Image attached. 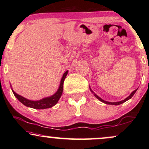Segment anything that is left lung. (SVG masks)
Masks as SVG:
<instances>
[{"label": "left lung", "mask_w": 149, "mask_h": 149, "mask_svg": "<svg viewBox=\"0 0 149 149\" xmlns=\"http://www.w3.org/2000/svg\"><path fill=\"white\" fill-rule=\"evenodd\" d=\"M137 89H136V90H134L133 92L132 93L130 94V95L128 96V97H127V98H125V100H122V101H120V102H107V101H104V100H103L102 99H101L100 97H99L98 96H97V95H95V94H94V95H95V96L96 97H97V99L99 100H100L101 102H104V103H106V104H113V105H118V104H122V103H123V102H125V101H127V100H128L129 99H130L131 97H132V96L134 95V94L135 93V92L137 91ZM93 92V91H92Z\"/></svg>", "instance_id": "obj_1"}]
</instances>
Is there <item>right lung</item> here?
Segmentation results:
<instances>
[{
	"label": "right lung",
	"instance_id": "right-lung-1",
	"mask_svg": "<svg viewBox=\"0 0 149 149\" xmlns=\"http://www.w3.org/2000/svg\"><path fill=\"white\" fill-rule=\"evenodd\" d=\"M67 74H68V71H66L64 73V74L63 75V77L61 79V84H60V86H59L58 90V91L54 95L51 96V97H46V98H43L40 100H38V101L29 100L24 98V97H22V96L17 94L15 91H13V90H12V92H13L14 95H15V97H17V98L22 103V104H24V105L26 107H31V108H33V109H47V108H50L56 104L58 101V100L60 99L61 95H62L63 91V82H64L65 79L66 77V76H67Z\"/></svg>",
	"mask_w": 149,
	"mask_h": 149
}]
</instances>
